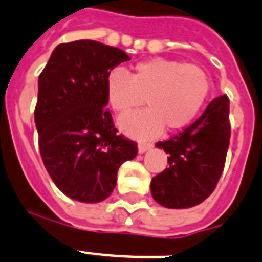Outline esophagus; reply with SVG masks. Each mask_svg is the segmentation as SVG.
<instances>
[{"instance_id": "obj_1", "label": "esophagus", "mask_w": 262, "mask_h": 262, "mask_svg": "<svg viewBox=\"0 0 262 262\" xmlns=\"http://www.w3.org/2000/svg\"><path fill=\"white\" fill-rule=\"evenodd\" d=\"M151 148H152L151 143H144V141L139 143V152H140V154H144V152H147L148 149H151Z\"/></svg>"}]
</instances>
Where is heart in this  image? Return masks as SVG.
<instances>
[{
  "mask_svg": "<svg viewBox=\"0 0 262 262\" xmlns=\"http://www.w3.org/2000/svg\"><path fill=\"white\" fill-rule=\"evenodd\" d=\"M211 81L203 68L175 59L158 58L139 62L127 76L121 69L107 75V102L117 114H127L144 104L149 110L119 118V129L133 137H151L164 126L179 130L203 108Z\"/></svg>",
  "mask_w": 262,
  "mask_h": 262,
  "instance_id": "b5f03b06",
  "label": "heart"
}]
</instances>
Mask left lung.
I'll list each match as a JSON object with an SVG mask.
<instances>
[{"label":"left lung","instance_id":"obj_1","mask_svg":"<svg viewBox=\"0 0 262 262\" xmlns=\"http://www.w3.org/2000/svg\"><path fill=\"white\" fill-rule=\"evenodd\" d=\"M230 100L222 95L212 100L203 115L181 133L156 147L168 154V166L151 181L156 203L183 209L201 204L215 190L227 156L231 125Z\"/></svg>","mask_w":262,"mask_h":262}]
</instances>
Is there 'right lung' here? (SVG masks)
<instances>
[{"label":"right lung","mask_w":262,"mask_h":262,"mask_svg":"<svg viewBox=\"0 0 262 262\" xmlns=\"http://www.w3.org/2000/svg\"><path fill=\"white\" fill-rule=\"evenodd\" d=\"M121 49L96 40L61 43L39 75L35 125L39 149L55 186L81 203L113 193L119 166L137 155V143L117 135L106 108V79L129 61Z\"/></svg>","instance_id":"obj_1"}]
</instances>
